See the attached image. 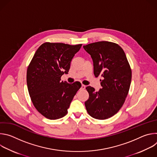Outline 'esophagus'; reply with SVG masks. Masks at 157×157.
I'll return each mask as SVG.
<instances>
[{
    "mask_svg": "<svg viewBox=\"0 0 157 157\" xmlns=\"http://www.w3.org/2000/svg\"><path fill=\"white\" fill-rule=\"evenodd\" d=\"M85 88H86V86L82 84V85H81V89H84Z\"/></svg>",
    "mask_w": 157,
    "mask_h": 157,
    "instance_id": "34e87169",
    "label": "esophagus"
}]
</instances>
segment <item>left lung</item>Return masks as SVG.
<instances>
[{
  "label": "left lung",
  "instance_id": "8db88e82",
  "mask_svg": "<svg viewBox=\"0 0 157 157\" xmlns=\"http://www.w3.org/2000/svg\"><path fill=\"white\" fill-rule=\"evenodd\" d=\"M83 48L93 59L94 76L102 77L99 91L91 86L86 88L89 95L84 103L87 112L96 119H109L118 113L128 93L130 64L122 48L115 43L98 41Z\"/></svg>",
  "mask_w": 157,
  "mask_h": 157
}]
</instances>
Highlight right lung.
Returning a JSON list of instances; mask_svg holds the SVG:
<instances>
[{
  "instance_id": "1",
  "label": "right lung",
  "mask_w": 157,
  "mask_h": 157,
  "mask_svg": "<svg viewBox=\"0 0 157 157\" xmlns=\"http://www.w3.org/2000/svg\"><path fill=\"white\" fill-rule=\"evenodd\" d=\"M81 46L82 44L44 43L28 66L27 83L31 100L36 109L48 119L65 116L81 87L78 81L69 84L60 81L64 73L68 74L71 61Z\"/></svg>"
}]
</instances>
